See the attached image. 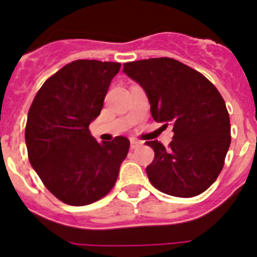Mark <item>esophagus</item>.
I'll use <instances>...</instances> for the list:
<instances>
[{
  "mask_svg": "<svg viewBox=\"0 0 257 257\" xmlns=\"http://www.w3.org/2000/svg\"><path fill=\"white\" fill-rule=\"evenodd\" d=\"M130 145H131V149H137V147L141 146L142 142L139 141V140H136V139H131L130 140Z\"/></svg>",
  "mask_w": 257,
  "mask_h": 257,
  "instance_id": "1",
  "label": "esophagus"
}]
</instances>
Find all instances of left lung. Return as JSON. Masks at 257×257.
<instances>
[{
    "mask_svg": "<svg viewBox=\"0 0 257 257\" xmlns=\"http://www.w3.org/2000/svg\"><path fill=\"white\" fill-rule=\"evenodd\" d=\"M123 72L144 88L154 120L174 131L169 147L146 141L155 151L146 167L151 184L176 197L202 194L222 170L231 142L230 117L217 88L169 57L123 63Z\"/></svg>",
    "mask_w": 257,
    "mask_h": 257,
    "instance_id": "8db88e82",
    "label": "left lung"
}]
</instances>
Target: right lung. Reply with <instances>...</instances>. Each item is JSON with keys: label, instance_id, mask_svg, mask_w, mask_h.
Instances as JSON below:
<instances>
[{"label": "right lung", "instance_id": "right-lung-1", "mask_svg": "<svg viewBox=\"0 0 257 257\" xmlns=\"http://www.w3.org/2000/svg\"><path fill=\"white\" fill-rule=\"evenodd\" d=\"M121 63L77 60L51 76L35 96L25 140L31 166L48 191L72 206L102 199L117 180L130 141H96L88 126Z\"/></svg>", "mask_w": 257, "mask_h": 257}]
</instances>
